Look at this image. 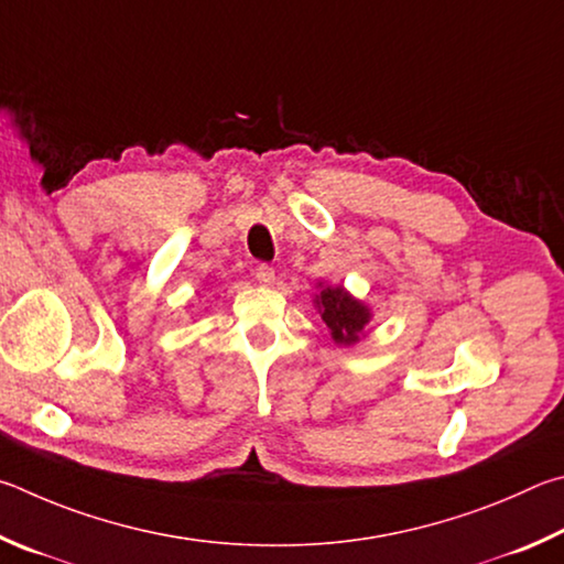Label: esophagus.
<instances>
[{"mask_svg": "<svg viewBox=\"0 0 564 564\" xmlns=\"http://www.w3.org/2000/svg\"><path fill=\"white\" fill-rule=\"evenodd\" d=\"M254 276H257V282H260V284H272L274 282V270L270 264H260L254 270Z\"/></svg>", "mask_w": 564, "mask_h": 564, "instance_id": "esophagus-1", "label": "esophagus"}]
</instances>
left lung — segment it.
Here are the masks:
<instances>
[{
	"instance_id": "8db88e82",
	"label": "left lung",
	"mask_w": 564,
	"mask_h": 564,
	"mask_svg": "<svg viewBox=\"0 0 564 564\" xmlns=\"http://www.w3.org/2000/svg\"><path fill=\"white\" fill-rule=\"evenodd\" d=\"M314 304H317L324 324L329 327L332 339L344 344V347L357 344L364 337V332H367V324L371 322V310L357 297H351L341 284L339 288L324 284L322 292L314 297Z\"/></svg>"
}]
</instances>
